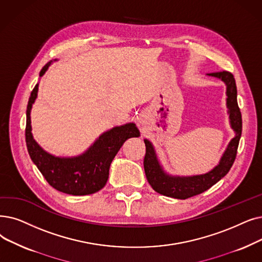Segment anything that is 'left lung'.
I'll use <instances>...</instances> for the list:
<instances>
[{"mask_svg": "<svg viewBox=\"0 0 262 262\" xmlns=\"http://www.w3.org/2000/svg\"><path fill=\"white\" fill-rule=\"evenodd\" d=\"M208 76L219 78L226 84L227 108H228L231 128L235 136L231 139L226 151L224 152L217 166H215L211 171L190 177H174L164 171L159 164L153 144L144 139L145 156L143 161L144 172L152 188L167 197L177 199H187L189 197L201 194L204 190L212 187L215 183L229 172L236 156L238 141L242 134V116L236 100V84L234 77L229 72L211 73Z\"/></svg>", "mask_w": 262, "mask_h": 262, "instance_id": "obj_1", "label": "left lung"}]
</instances>
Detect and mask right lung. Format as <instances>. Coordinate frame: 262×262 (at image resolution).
<instances>
[{
	"label": "right lung",
	"mask_w": 262,
	"mask_h": 262,
	"mask_svg": "<svg viewBox=\"0 0 262 262\" xmlns=\"http://www.w3.org/2000/svg\"><path fill=\"white\" fill-rule=\"evenodd\" d=\"M52 61L45 65L39 73L43 76ZM38 83L34 86L27 107L26 142L33 163L43 178L56 190L68 195H91L103 188L109 177V168L123 143L132 137H139L136 124L127 123L101 134L81 155L58 157L49 154L34 140L31 127V109L37 97Z\"/></svg>",
	"instance_id": "obj_1"
}]
</instances>
